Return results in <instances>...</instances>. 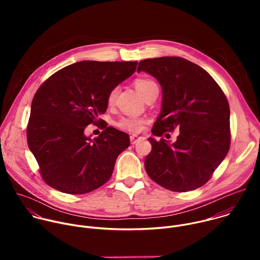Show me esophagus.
Wrapping results in <instances>:
<instances>
[{"label":"esophagus","mask_w":260,"mask_h":260,"mask_svg":"<svg viewBox=\"0 0 260 260\" xmlns=\"http://www.w3.org/2000/svg\"><path fill=\"white\" fill-rule=\"evenodd\" d=\"M129 139H131V144H136V143H138L139 141H141L143 138L142 137H139V136H137V135H132L131 137H129Z\"/></svg>","instance_id":"esophagus-1"}]
</instances>
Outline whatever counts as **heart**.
<instances>
[{
	"label": "heart",
	"mask_w": 260,
	"mask_h": 260,
	"mask_svg": "<svg viewBox=\"0 0 260 260\" xmlns=\"http://www.w3.org/2000/svg\"><path fill=\"white\" fill-rule=\"evenodd\" d=\"M134 85L138 92L144 96L148 91H149L152 87L157 86L154 81H152L149 78H137L134 81ZM118 88L114 87L111 89L107 95V104L109 106H112L115 103L116 96H117ZM116 126L119 127L122 131L131 132V133H137L140 132L143 128L144 125V120L139 117H133V116H125L121 117L119 120L116 121Z\"/></svg>",
	"instance_id": "b5f03b06"
}]
</instances>
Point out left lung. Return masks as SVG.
<instances>
[{
  "label": "left lung",
  "instance_id": "obj_1",
  "mask_svg": "<svg viewBox=\"0 0 260 260\" xmlns=\"http://www.w3.org/2000/svg\"><path fill=\"white\" fill-rule=\"evenodd\" d=\"M138 73L150 74L162 88L161 112L152 134L180 129L177 141L149 138L146 172L160 186L186 192L206 184L230 150V105L210 74L178 56L141 60Z\"/></svg>",
  "mask_w": 260,
  "mask_h": 260
}]
</instances>
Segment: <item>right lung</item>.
Returning <instances> with one entry per match:
<instances>
[{
  "label": "right lung",
  "instance_id": "obj_1",
  "mask_svg": "<svg viewBox=\"0 0 260 260\" xmlns=\"http://www.w3.org/2000/svg\"><path fill=\"white\" fill-rule=\"evenodd\" d=\"M137 61H78L51 75L34 95L26 127L29 150L50 187L69 194L90 192L112 176L129 137L107 123L99 137L84 129L103 120L109 91L132 76Z\"/></svg>",
  "mask_w": 260,
  "mask_h": 260
}]
</instances>
